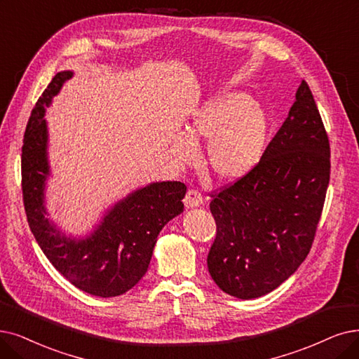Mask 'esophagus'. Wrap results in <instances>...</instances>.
Returning <instances> with one entry per match:
<instances>
[{
  "label": "esophagus",
  "instance_id": "esophagus-1",
  "mask_svg": "<svg viewBox=\"0 0 359 359\" xmlns=\"http://www.w3.org/2000/svg\"><path fill=\"white\" fill-rule=\"evenodd\" d=\"M202 203H203V197L197 190H189L184 197V205L187 209L198 208Z\"/></svg>",
  "mask_w": 359,
  "mask_h": 359
}]
</instances>
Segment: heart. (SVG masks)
I'll return each mask as SVG.
<instances>
[{
  "label": "heart",
  "instance_id": "b5f03b06",
  "mask_svg": "<svg viewBox=\"0 0 359 359\" xmlns=\"http://www.w3.org/2000/svg\"><path fill=\"white\" fill-rule=\"evenodd\" d=\"M264 109L245 93H226L206 100L190 114L185 133L169 142L172 161L181 166L197 161L200 142H206V166L221 182L246 177L259 163L268 138Z\"/></svg>",
  "mask_w": 359,
  "mask_h": 359
}]
</instances>
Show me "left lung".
I'll return each mask as SVG.
<instances>
[{"label":"left lung","instance_id":"left-lung-1","mask_svg":"<svg viewBox=\"0 0 359 359\" xmlns=\"http://www.w3.org/2000/svg\"><path fill=\"white\" fill-rule=\"evenodd\" d=\"M330 181L328 137L305 81L257 163L218 194L208 255L218 287L238 299L276 290L308 256Z\"/></svg>","mask_w":359,"mask_h":359}]
</instances>
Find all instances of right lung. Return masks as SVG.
<instances>
[{"label": "right lung", "mask_w": 359, "mask_h": 359, "mask_svg": "<svg viewBox=\"0 0 359 359\" xmlns=\"http://www.w3.org/2000/svg\"><path fill=\"white\" fill-rule=\"evenodd\" d=\"M72 70L57 74L42 93L27 122L22 147L23 203L31 231L53 266L79 290L114 297L131 290L147 272L157 236L184 210L187 193L180 181L151 182L110 206L93 231L66 236L50 218L46 185L51 177L46 109Z\"/></svg>", "instance_id": "1"}]
</instances>
